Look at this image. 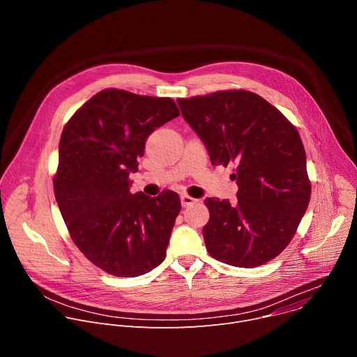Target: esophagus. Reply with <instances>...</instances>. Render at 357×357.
<instances>
[{"label":"esophagus","instance_id":"34e87169","mask_svg":"<svg viewBox=\"0 0 357 357\" xmlns=\"http://www.w3.org/2000/svg\"><path fill=\"white\" fill-rule=\"evenodd\" d=\"M196 202H197V199H195V197H192V196H189V195H182V196H181V203H182L183 208L192 206L193 203H196Z\"/></svg>","mask_w":357,"mask_h":357}]
</instances>
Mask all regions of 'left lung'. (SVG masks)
Wrapping results in <instances>:
<instances>
[{
  "instance_id": "1",
  "label": "left lung",
  "mask_w": 357,
  "mask_h": 357,
  "mask_svg": "<svg viewBox=\"0 0 357 357\" xmlns=\"http://www.w3.org/2000/svg\"><path fill=\"white\" fill-rule=\"evenodd\" d=\"M186 123L206 145L212 165H234L237 202L206 197L203 227L213 259L259 267L292 240L311 199L299 132L261 96L222 90L178 98Z\"/></svg>"
}]
</instances>
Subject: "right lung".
I'll use <instances>...</instances> for the list:
<instances>
[{"mask_svg":"<svg viewBox=\"0 0 357 357\" xmlns=\"http://www.w3.org/2000/svg\"><path fill=\"white\" fill-rule=\"evenodd\" d=\"M179 116L169 97L106 89L66 123L59 142L54 190L69 234L84 257L116 277L158 267L181 212L172 190L151 197L131 193L145 139Z\"/></svg>","mask_w":357,"mask_h":357,"instance_id":"1","label":"right lung"}]
</instances>
